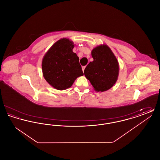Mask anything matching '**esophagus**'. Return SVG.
<instances>
[{
    "label": "esophagus",
    "mask_w": 160,
    "mask_h": 160,
    "mask_svg": "<svg viewBox=\"0 0 160 160\" xmlns=\"http://www.w3.org/2000/svg\"><path fill=\"white\" fill-rule=\"evenodd\" d=\"M86 68V66H83V67H82V70H83V71L84 72V69Z\"/></svg>",
    "instance_id": "obj_1"
}]
</instances>
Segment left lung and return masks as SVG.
<instances>
[{
  "label": "left lung",
  "instance_id": "1",
  "mask_svg": "<svg viewBox=\"0 0 160 160\" xmlns=\"http://www.w3.org/2000/svg\"><path fill=\"white\" fill-rule=\"evenodd\" d=\"M93 61L84 71L95 90L106 91L114 85L119 74V64L114 54L106 45L97 47L92 51Z\"/></svg>",
  "mask_w": 160,
  "mask_h": 160
}]
</instances>
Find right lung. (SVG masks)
<instances>
[{"mask_svg": "<svg viewBox=\"0 0 160 160\" xmlns=\"http://www.w3.org/2000/svg\"><path fill=\"white\" fill-rule=\"evenodd\" d=\"M74 47L68 39H61L54 44L42 59L44 77L58 90L70 88L77 77L83 75L79 58L72 52Z\"/></svg>", "mask_w": 160, "mask_h": 160, "instance_id": "add662e5", "label": "right lung"}]
</instances>
